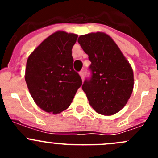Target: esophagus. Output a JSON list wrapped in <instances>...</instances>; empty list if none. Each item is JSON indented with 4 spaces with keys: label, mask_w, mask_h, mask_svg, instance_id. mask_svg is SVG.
Masks as SVG:
<instances>
[{
    "label": "esophagus",
    "mask_w": 158,
    "mask_h": 158,
    "mask_svg": "<svg viewBox=\"0 0 158 158\" xmlns=\"http://www.w3.org/2000/svg\"><path fill=\"white\" fill-rule=\"evenodd\" d=\"M84 73H85V71H84V69L81 70V71L79 72V76H81V78H82V79H84Z\"/></svg>",
    "instance_id": "1"
}]
</instances>
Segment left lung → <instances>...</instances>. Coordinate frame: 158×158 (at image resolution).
I'll list each match as a JSON object with an SVG mask.
<instances>
[{
	"mask_svg": "<svg viewBox=\"0 0 158 158\" xmlns=\"http://www.w3.org/2000/svg\"><path fill=\"white\" fill-rule=\"evenodd\" d=\"M78 42L89 56L92 76L82 89L98 114L112 115L123 109L134 87V74L122 51L111 37L97 32L82 35Z\"/></svg>",
	"mask_w": 158,
	"mask_h": 158,
	"instance_id": "1",
	"label": "left lung"
}]
</instances>
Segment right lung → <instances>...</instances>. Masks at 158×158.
Returning <instances> with one entry per match:
<instances>
[{"label": "right lung", "instance_id": "add662e5", "mask_svg": "<svg viewBox=\"0 0 158 158\" xmlns=\"http://www.w3.org/2000/svg\"><path fill=\"white\" fill-rule=\"evenodd\" d=\"M78 35L57 31L33 51L27 62L25 80L36 104L58 114L69 108L82 79L73 69L72 49Z\"/></svg>", "mask_w": 158, "mask_h": 158}]
</instances>
